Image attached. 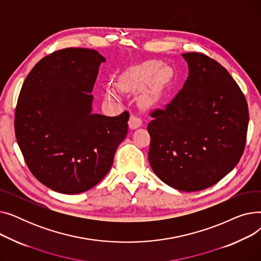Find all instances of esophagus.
<instances>
[{"label":"esophagus","mask_w":261,"mask_h":261,"mask_svg":"<svg viewBox=\"0 0 261 261\" xmlns=\"http://www.w3.org/2000/svg\"><path fill=\"white\" fill-rule=\"evenodd\" d=\"M141 125H142V118L136 116L135 114H132L130 117V120H129V127L131 129H135V128L140 127Z\"/></svg>","instance_id":"1"}]
</instances>
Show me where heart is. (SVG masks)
Returning <instances> with one entry per match:
<instances>
[{
	"label": "heart",
	"mask_w": 261,
	"mask_h": 261,
	"mask_svg": "<svg viewBox=\"0 0 261 261\" xmlns=\"http://www.w3.org/2000/svg\"><path fill=\"white\" fill-rule=\"evenodd\" d=\"M156 92H158V88H155V93H156ZM146 97L148 98V97H149V95H147V96H146Z\"/></svg>",
	"instance_id": "obj_1"
}]
</instances>
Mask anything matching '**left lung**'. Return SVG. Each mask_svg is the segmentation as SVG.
<instances>
[{
	"label": "left lung",
	"mask_w": 261,
	"mask_h": 261,
	"mask_svg": "<svg viewBox=\"0 0 261 261\" xmlns=\"http://www.w3.org/2000/svg\"><path fill=\"white\" fill-rule=\"evenodd\" d=\"M188 63L183 88L164 109L150 113L148 159L167 185L198 191L234 169L244 151L249 108L225 68L202 53L182 55Z\"/></svg>",
	"instance_id": "left-lung-1"
}]
</instances>
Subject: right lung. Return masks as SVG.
I'll list each match as a JSON object with an SVG mask.
<instances>
[{"label": "right lung", "instance_id": "obj_1", "mask_svg": "<svg viewBox=\"0 0 261 261\" xmlns=\"http://www.w3.org/2000/svg\"><path fill=\"white\" fill-rule=\"evenodd\" d=\"M105 61L95 49H59L41 59L21 88L17 142L36 179L58 193L80 194L98 184L128 133V111L91 113V92Z\"/></svg>", "mask_w": 261, "mask_h": 261}]
</instances>
